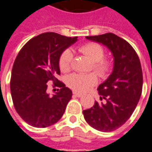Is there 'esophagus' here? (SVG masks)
Masks as SVG:
<instances>
[{
  "mask_svg": "<svg viewBox=\"0 0 152 152\" xmlns=\"http://www.w3.org/2000/svg\"><path fill=\"white\" fill-rule=\"evenodd\" d=\"M72 94L74 96H77V97H80V96H82V94L80 93V92H76V91H73L72 92Z\"/></svg>",
  "mask_w": 152,
  "mask_h": 152,
  "instance_id": "34e87169",
  "label": "esophagus"
}]
</instances>
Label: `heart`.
Wrapping results in <instances>:
<instances>
[{
    "label": "heart",
    "mask_w": 152,
    "mask_h": 152,
    "mask_svg": "<svg viewBox=\"0 0 152 152\" xmlns=\"http://www.w3.org/2000/svg\"><path fill=\"white\" fill-rule=\"evenodd\" d=\"M81 53L93 61L92 66L96 72L104 77L110 72L112 63L110 60L104 58V49L97 42H88L79 48ZM72 55L69 50H64L59 58V67L63 72H68L71 68ZM97 78L94 73H72L66 79V84L75 91L84 92L95 86Z\"/></svg>",
    "instance_id": "1"
}]
</instances>
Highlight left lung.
Here are the masks:
<instances>
[{"mask_svg": "<svg viewBox=\"0 0 152 152\" xmlns=\"http://www.w3.org/2000/svg\"><path fill=\"white\" fill-rule=\"evenodd\" d=\"M86 38L109 48L114 56V69L97 88L100 99L105 102H95L93 107L83 111V115L93 128L101 132H112L131 117L140 101L143 87L140 61L128 42L113 33Z\"/></svg>", "mask_w": 152, "mask_h": 152, "instance_id": "8db88e82", "label": "left lung"}]
</instances>
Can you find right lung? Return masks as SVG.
Masks as SVG:
<instances>
[{"label": "right lung", "mask_w": 152, "mask_h": 152, "mask_svg": "<svg viewBox=\"0 0 152 152\" xmlns=\"http://www.w3.org/2000/svg\"><path fill=\"white\" fill-rule=\"evenodd\" d=\"M77 41L55 32L42 33L23 46L12 66L10 89L13 106L19 116L35 127H47L62 117L72 98V91L56 79L61 74L59 58ZM52 81L57 92L47 93V83Z\"/></svg>", "instance_id": "1"}]
</instances>
